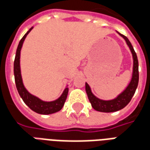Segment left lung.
I'll return each instance as SVG.
<instances>
[{
  "label": "left lung",
  "mask_w": 150,
  "mask_h": 150,
  "mask_svg": "<svg viewBox=\"0 0 150 150\" xmlns=\"http://www.w3.org/2000/svg\"><path fill=\"white\" fill-rule=\"evenodd\" d=\"M117 33L120 36H121L125 39L126 44L128 45L130 51L132 53V60H133L132 78H131V80L129 82L128 86L126 87L125 89L121 93H120L116 98H114L112 100H101L100 98L96 97L92 93L91 88L88 85V83H85L86 92H87L88 97L89 99L91 106L95 110L101 112H116V111H119L124 108L130 102L131 99L135 93L137 85H138L139 72L137 56L136 54V52L134 51L132 44L129 42V40L127 38V37L124 36L123 34H120L119 32H117Z\"/></svg>",
  "instance_id": "obj_1"
}]
</instances>
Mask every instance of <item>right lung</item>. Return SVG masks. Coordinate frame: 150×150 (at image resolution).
I'll return each mask as SVG.
<instances>
[{"label": "right lung", "mask_w": 150, "mask_h": 150, "mask_svg": "<svg viewBox=\"0 0 150 150\" xmlns=\"http://www.w3.org/2000/svg\"><path fill=\"white\" fill-rule=\"evenodd\" d=\"M33 28L34 27H31L27 31V33L23 36V38H21V41L19 42V44H18V49L16 51V56H15L14 65H13L15 83H16V87H17V89H18L20 96L23 100L25 104H26L31 110H33L38 114L49 115V114L57 112L62 108L66 100H67V94H68V85H67L65 89L62 91V95L58 99L52 101H44L41 100L38 96L31 94L30 92H29V91L24 86L22 77H21V65H20L21 50L22 48V45H23L25 38L28 35V34L32 30Z\"/></svg>", "instance_id": "1"}]
</instances>
